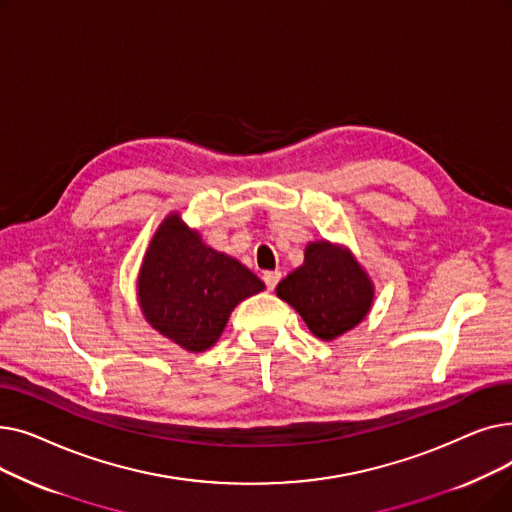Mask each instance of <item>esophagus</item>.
Instances as JSON below:
<instances>
[{
  "mask_svg": "<svg viewBox=\"0 0 512 512\" xmlns=\"http://www.w3.org/2000/svg\"><path fill=\"white\" fill-rule=\"evenodd\" d=\"M280 278H282L280 272H265V274H263V282H265L267 290H274L276 284L280 282Z\"/></svg>",
  "mask_w": 512,
  "mask_h": 512,
  "instance_id": "1",
  "label": "esophagus"
}]
</instances>
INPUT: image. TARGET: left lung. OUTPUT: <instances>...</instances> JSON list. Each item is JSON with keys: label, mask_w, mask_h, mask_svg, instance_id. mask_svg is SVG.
<instances>
[{"label": "left lung", "mask_w": 512, "mask_h": 512, "mask_svg": "<svg viewBox=\"0 0 512 512\" xmlns=\"http://www.w3.org/2000/svg\"><path fill=\"white\" fill-rule=\"evenodd\" d=\"M278 297L297 311L319 340H336L371 311L375 286L353 251L326 238L305 247V261L278 286Z\"/></svg>", "instance_id": "8db88e82"}]
</instances>
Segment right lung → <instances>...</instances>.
Segmentation results:
<instances>
[{
    "label": "right lung",
    "instance_id": "obj_1",
    "mask_svg": "<svg viewBox=\"0 0 512 512\" xmlns=\"http://www.w3.org/2000/svg\"><path fill=\"white\" fill-rule=\"evenodd\" d=\"M261 290L247 265L205 245L178 211L157 226L137 276L147 324L188 353L218 342L234 307Z\"/></svg>",
    "mask_w": 512,
    "mask_h": 512
}]
</instances>
